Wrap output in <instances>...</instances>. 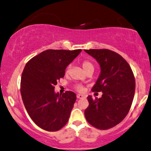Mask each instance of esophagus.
I'll return each instance as SVG.
<instances>
[{"label":"esophagus","instance_id":"34e87169","mask_svg":"<svg viewBox=\"0 0 151 151\" xmlns=\"http://www.w3.org/2000/svg\"><path fill=\"white\" fill-rule=\"evenodd\" d=\"M83 97H84V96H83V95H82V94H77V98L78 99H83Z\"/></svg>","mask_w":151,"mask_h":151}]
</instances>
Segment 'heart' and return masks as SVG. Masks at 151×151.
I'll return each instance as SVG.
<instances>
[{
  "instance_id": "heart-1",
  "label": "heart",
  "mask_w": 151,
  "mask_h": 151,
  "mask_svg": "<svg viewBox=\"0 0 151 151\" xmlns=\"http://www.w3.org/2000/svg\"><path fill=\"white\" fill-rule=\"evenodd\" d=\"M82 65L83 69H84L86 72L90 70V69H94L93 64H92L90 61H87V60H85V61H83L82 63ZM70 69H71V65H69L67 67V68H66V70H65L66 74L69 73V72H70ZM76 90H78V91H82V86H77L76 87Z\"/></svg>"
}]
</instances>
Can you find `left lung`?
Wrapping results in <instances>:
<instances>
[{
    "label": "left lung",
    "instance_id": "obj_1",
    "mask_svg": "<svg viewBox=\"0 0 151 151\" xmlns=\"http://www.w3.org/2000/svg\"><path fill=\"white\" fill-rule=\"evenodd\" d=\"M85 52L101 66V74L92 92H102L100 99L87 97L89 105L84 114L87 122L99 129L119 124L130 109L135 92V78L132 69L121 55L108 49H90Z\"/></svg>",
    "mask_w": 151,
    "mask_h": 151
}]
</instances>
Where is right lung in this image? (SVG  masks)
<instances>
[{
    "instance_id": "add662e5",
    "label": "right lung",
    "mask_w": 151,
    "mask_h": 151,
    "mask_svg": "<svg viewBox=\"0 0 151 151\" xmlns=\"http://www.w3.org/2000/svg\"><path fill=\"white\" fill-rule=\"evenodd\" d=\"M81 51L46 50L25 65L21 79L23 102L31 119L45 130L58 131L68 122L76 95L71 91L55 93V86Z\"/></svg>"
}]
</instances>
